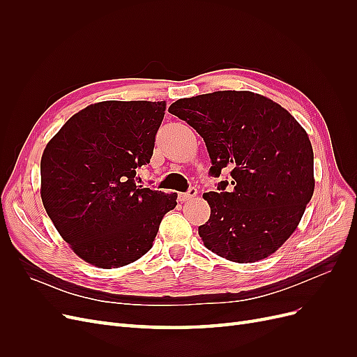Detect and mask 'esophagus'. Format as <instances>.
<instances>
[{"label":"esophagus","mask_w":357,"mask_h":357,"mask_svg":"<svg viewBox=\"0 0 357 357\" xmlns=\"http://www.w3.org/2000/svg\"><path fill=\"white\" fill-rule=\"evenodd\" d=\"M197 195H198V190H197L195 188H190L188 192H185V193H180V195H178V199L185 202V201H190V199H193V198H195Z\"/></svg>","instance_id":"34e87169"}]
</instances>
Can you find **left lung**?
<instances>
[{
  "mask_svg": "<svg viewBox=\"0 0 357 357\" xmlns=\"http://www.w3.org/2000/svg\"><path fill=\"white\" fill-rule=\"evenodd\" d=\"M204 138L208 174L229 180L205 192L210 219L198 228L204 245L248 264L274 253L294 234L314 192L310 138L282 105L248 91H219L169 105Z\"/></svg>",
  "mask_w": 357,
  "mask_h": 357,
  "instance_id": "1",
  "label": "left lung"
}]
</instances>
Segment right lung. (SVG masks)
<instances>
[{
	"instance_id": "right-lung-1",
	"label": "right lung",
	"mask_w": 357,
	"mask_h": 357,
	"mask_svg": "<svg viewBox=\"0 0 357 357\" xmlns=\"http://www.w3.org/2000/svg\"><path fill=\"white\" fill-rule=\"evenodd\" d=\"M165 102L104 101L68 119L41 156V199L74 253L100 268L146 255L177 193L137 185Z\"/></svg>"
}]
</instances>
